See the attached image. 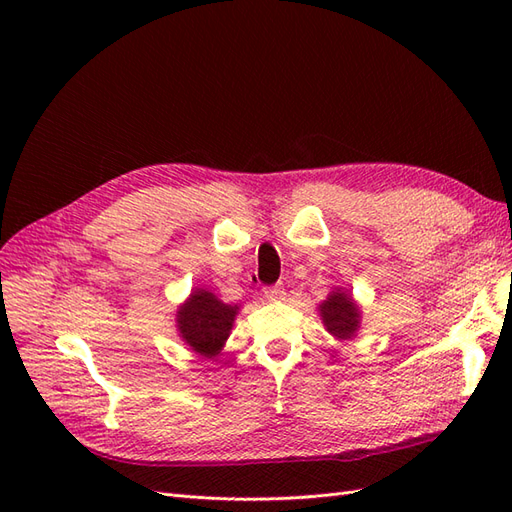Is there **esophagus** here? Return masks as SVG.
I'll use <instances>...</instances> for the list:
<instances>
[{"mask_svg":"<svg viewBox=\"0 0 512 512\" xmlns=\"http://www.w3.org/2000/svg\"><path fill=\"white\" fill-rule=\"evenodd\" d=\"M262 292H265V297L269 299V301H280V299H284V284H275V286H265L262 288Z\"/></svg>","mask_w":512,"mask_h":512,"instance_id":"34e87169","label":"esophagus"}]
</instances>
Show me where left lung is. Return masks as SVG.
Segmentation results:
<instances>
[{
  "label": "left lung",
  "mask_w": 512,
  "mask_h": 512,
  "mask_svg": "<svg viewBox=\"0 0 512 512\" xmlns=\"http://www.w3.org/2000/svg\"><path fill=\"white\" fill-rule=\"evenodd\" d=\"M320 316L324 327L337 339H350L359 329V309H356L352 297L339 290L320 305Z\"/></svg>",
  "instance_id": "left-lung-1"
}]
</instances>
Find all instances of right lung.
Instances as JSON below:
<instances>
[{
	"label": "right lung",
	"mask_w": 512,
	"mask_h": 512,
	"mask_svg": "<svg viewBox=\"0 0 512 512\" xmlns=\"http://www.w3.org/2000/svg\"><path fill=\"white\" fill-rule=\"evenodd\" d=\"M237 309V305H226L220 299H215V294L209 290H198L179 309V333L196 352L215 356L228 339Z\"/></svg>",
	"instance_id": "obj_1"
}]
</instances>
